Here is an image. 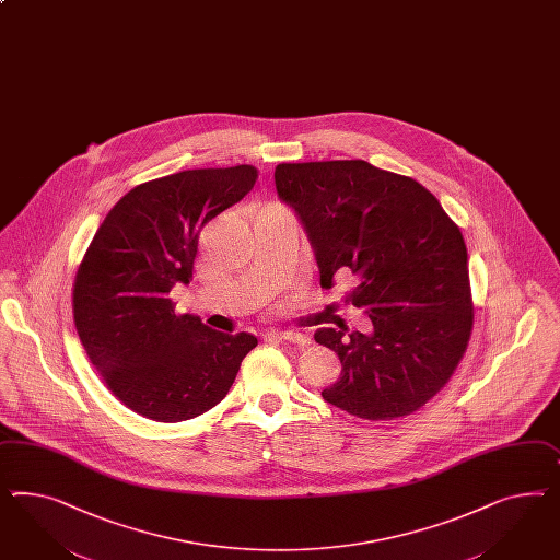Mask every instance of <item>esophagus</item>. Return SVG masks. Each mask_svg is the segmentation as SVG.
I'll return each instance as SVG.
<instances>
[{
  "label": "esophagus",
  "instance_id": "34e87169",
  "mask_svg": "<svg viewBox=\"0 0 560 560\" xmlns=\"http://www.w3.org/2000/svg\"><path fill=\"white\" fill-rule=\"evenodd\" d=\"M278 336H280V339H284V341L296 343V346H308L311 343V337L299 334V331H280Z\"/></svg>",
  "mask_w": 560,
  "mask_h": 560
}]
</instances>
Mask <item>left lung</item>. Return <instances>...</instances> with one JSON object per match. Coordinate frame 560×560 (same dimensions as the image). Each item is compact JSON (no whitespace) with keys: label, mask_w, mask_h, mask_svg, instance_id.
<instances>
[{"label":"left lung","mask_w":560,"mask_h":560,"mask_svg":"<svg viewBox=\"0 0 560 560\" xmlns=\"http://www.w3.org/2000/svg\"><path fill=\"white\" fill-rule=\"evenodd\" d=\"M273 182L311 241L320 287L352 273L346 301L372 320V334L315 331L341 362L323 399L370 421L413 413L450 381L472 331L460 229L419 182L368 161L280 163Z\"/></svg>","instance_id":"obj_1"}]
</instances>
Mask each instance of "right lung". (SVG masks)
Masks as SVG:
<instances>
[{
	"mask_svg": "<svg viewBox=\"0 0 560 560\" xmlns=\"http://www.w3.org/2000/svg\"><path fill=\"white\" fill-rule=\"evenodd\" d=\"M252 165L188 170L125 194L88 247L73 288L81 346L114 397L176 423L226 397L252 334H223L176 315L170 292L192 278L202 226L254 188Z\"/></svg>",
	"mask_w": 560,
	"mask_h": 560,
	"instance_id": "right-lung-1",
	"label": "right lung"
}]
</instances>
